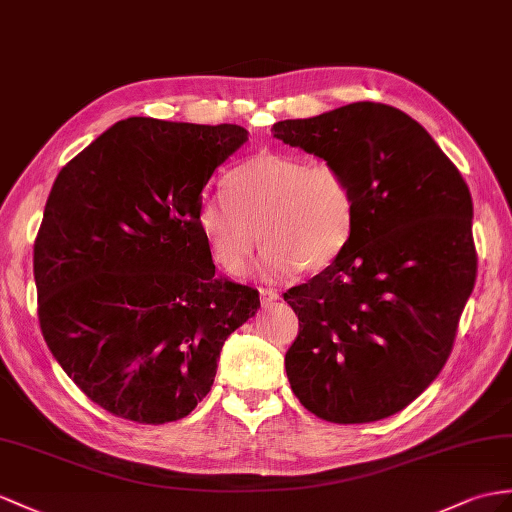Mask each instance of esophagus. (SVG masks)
<instances>
[{
    "label": "esophagus",
    "mask_w": 512,
    "mask_h": 512,
    "mask_svg": "<svg viewBox=\"0 0 512 512\" xmlns=\"http://www.w3.org/2000/svg\"><path fill=\"white\" fill-rule=\"evenodd\" d=\"M258 295L263 304H271V302H276V299H280L278 291H273V289H258Z\"/></svg>",
    "instance_id": "obj_1"
}]
</instances>
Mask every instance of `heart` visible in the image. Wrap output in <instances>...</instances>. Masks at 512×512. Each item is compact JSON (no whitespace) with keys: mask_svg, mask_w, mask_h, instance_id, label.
<instances>
[{"mask_svg":"<svg viewBox=\"0 0 512 512\" xmlns=\"http://www.w3.org/2000/svg\"><path fill=\"white\" fill-rule=\"evenodd\" d=\"M354 193L341 167L302 154L263 149L236 167L226 193L202 199L197 226L215 263L239 276L258 241L265 278L317 271L341 254L352 234Z\"/></svg>","mask_w":512,"mask_h":512,"instance_id":"b5f03b06","label":"heart"}]
</instances>
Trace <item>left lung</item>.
Masks as SVG:
<instances>
[{"label": "left lung", "instance_id": "1", "mask_svg": "<svg viewBox=\"0 0 512 512\" xmlns=\"http://www.w3.org/2000/svg\"><path fill=\"white\" fill-rule=\"evenodd\" d=\"M271 132L341 167L354 193L341 254L284 293L299 319L284 356L291 389L332 423L391 417L452 354L478 271L471 193L432 136L393 106L356 102Z\"/></svg>", "mask_w": 512, "mask_h": 512}]
</instances>
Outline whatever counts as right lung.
Instances as JSON below:
<instances>
[{
  "label": "right lung",
  "mask_w": 512,
  "mask_h": 512,
  "mask_svg": "<svg viewBox=\"0 0 512 512\" xmlns=\"http://www.w3.org/2000/svg\"><path fill=\"white\" fill-rule=\"evenodd\" d=\"M247 141L234 123L130 117L60 169L34 241L43 339L91 402L136 423L186 417L258 291L215 276L202 191Z\"/></svg>",
  "instance_id": "add662e5"
}]
</instances>
